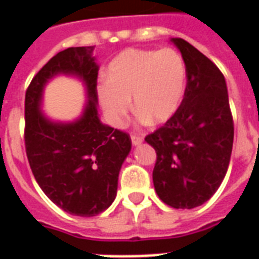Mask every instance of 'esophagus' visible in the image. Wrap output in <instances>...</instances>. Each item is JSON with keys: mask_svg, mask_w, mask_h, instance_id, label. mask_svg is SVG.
Masks as SVG:
<instances>
[{"mask_svg": "<svg viewBox=\"0 0 259 259\" xmlns=\"http://www.w3.org/2000/svg\"><path fill=\"white\" fill-rule=\"evenodd\" d=\"M131 141H132V144H134L135 146H137V145H140L141 143H143V137H140V136H136V135H132L131 136Z\"/></svg>", "mask_w": 259, "mask_h": 259, "instance_id": "esophagus-1", "label": "esophagus"}]
</instances>
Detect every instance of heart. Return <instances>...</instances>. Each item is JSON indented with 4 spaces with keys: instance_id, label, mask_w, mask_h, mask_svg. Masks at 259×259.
<instances>
[{
    "instance_id": "b5f03b06",
    "label": "heart",
    "mask_w": 259,
    "mask_h": 259,
    "mask_svg": "<svg viewBox=\"0 0 259 259\" xmlns=\"http://www.w3.org/2000/svg\"><path fill=\"white\" fill-rule=\"evenodd\" d=\"M107 79L96 85L105 116L120 125L131 109L141 123L164 124L176 115L187 91V65L179 52L125 49L110 62Z\"/></svg>"
}]
</instances>
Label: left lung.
Returning <instances> with one entry per match:
<instances>
[{"instance_id":"8db88e82","label":"left lung","mask_w":259,"mask_h":259,"mask_svg":"<svg viewBox=\"0 0 259 259\" xmlns=\"http://www.w3.org/2000/svg\"><path fill=\"white\" fill-rule=\"evenodd\" d=\"M170 41L187 65L184 101L145 141L157 153L153 183L158 197L175 209H193L211 198L227 174L233 120L221 70L188 41Z\"/></svg>"}]
</instances>
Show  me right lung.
Listing matches in <instances>:
<instances>
[{"instance_id": "obj_1", "label": "right lung", "mask_w": 259, "mask_h": 259, "mask_svg": "<svg viewBox=\"0 0 259 259\" xmlns=\"http://www.w3.org/2000/svg\"><path fill=\"white\" fill-rule=\"evenodd\" d=\"M93 50L77 47L56 54L32 79L24 106L32 174L50 201L77 217H95L114 202L119 171L132 145L125 132L100 120ZM58 74L77 77L86 89L83 111L71 122L54 121L40 109L45 87Z\"/></svg>"}]
</instances>
